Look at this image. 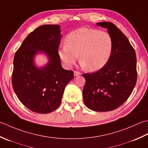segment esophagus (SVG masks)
I'll return each mask as SVG.
<instances>
[{
  "label": "esophagus",
  "mask_w": 148,
  "mask_h": 148,
  "mask_svg": "<svg viewBox=\"0 0 148 148\" xmlns=\"http://www.w3.org/2000/svg\"><path fill=\"white\" fill-rule=\"evenodd\" d=\"M82 74V73L79 72H77V71H74V76H79V75Z\"/></svg>",
  "instance_id": "obj_1"
}]
</instances>
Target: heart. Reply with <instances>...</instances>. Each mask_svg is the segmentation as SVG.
<instances>
[{"label": "heart", "mask_w": 148, "mask_h": 148, "mask_svg": "<svg viewBox=\"0 0 148 148\" xmlns=\"http://www.w3.org/2000/svg\"><path fill=\"white\" fill-rule=\"evenodd\" d=\"M65 43L58 49L59 57L64 65L72 67L79 55L81 66L90 71L103 68L114 49L113 39L108 33L86 27L72 31L66 36Z\"/></svg>", "instance_id": "b5f03b06"}]
</instances>
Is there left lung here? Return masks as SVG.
Returning a JSON list of instances; mask_svg holds the SVG:
<instances>
[{
	"mask_svg": "<svg viewBox=\"0 0 148 148\" xmlns=\"http://www.w3.org/2000/svg\"><path fill=\"white\" fill-rule=\"evenodd\" d=\"M108 29L114 49L108 63L93 73L83 74L86 80L83 91L85 106L96 112L119 108L128 99L137 82V58L127 37L114 24H96Z\"/></svg>",
	"mask_w": 148,
	"mask_h": 148,
	"instance_id": "left-lung-1",
	"label": "left lung"
}]
</instances>
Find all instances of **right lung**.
I'll return each mask as SVG.
<instances>
[{
  "instance_id": "add662e5",
  "label": "right lung",
  "mask_w": 148,
  "mask_h": 148,
  "mask_svg": "<svg viewBox=\"0 0 148 148\" xmlns=\"http://www.w3.org/2000/svg\"><path fill=\"white\" fill-rule=\"evenodd\" d=\"M61 34L59 25H43L29 34L14 54L12 85L19 100L30 110L48 114L61 103L66 85L74 72L63 69L58 55ZM45 53L49 62L42 68L34 57Z\"/></svg>"
}]
</instances>
